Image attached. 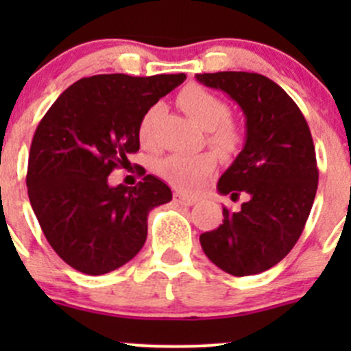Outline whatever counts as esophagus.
<instances>
[{
	"mask_svg": "<svg viewBox=\"0 0 351 351\" xmlns=\"http://www.w3.org/2000/svg\"><path fill=\"white\" fill-rule=\"evenodd\" d=\"M175 200L178 202L180 205H185V207H189V205H193L197 202L195 197H190V195H185V193L182 192H176L175 193Z\"/></svg>",
	"mask_w": 351,
	"mask_h": 351,
	"instance_id": "esophagus-1",
	"label": "esophagus"
}]
</instances>
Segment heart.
<instances>
[{"mask_svg":"<svg viewBox=\"0 0 351 351\" xmlns=\"http://www.w3.org/2000/svg\"><path fill=\"white\" fill-rule=\"evenodd\" d=\"M178 105L202 129L207 130L205 139L215 151L232 154L241 147L244 139L241 127L229 119L231 108L221 97L198 84H190L178 93ZM161 105H153L141 117L137 137L144 147H153L154 125L161 115ZM215 165L217 161L212 153L171 154L159 159L156 169L175 189L193 193L207 183L214 173Z\"/></svg>","mask_w":351,"mask_h":351,"instance_id":"heart-1","label":"heart"}]
</instances>
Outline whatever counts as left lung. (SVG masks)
Segmentation results:
<instances>
[{
	"mask_svg": "<svg viewBox=\"0 0 351 351\" xmlns=\"http://www.w3.org/2000/svg\"><path fill=\"white\" fill-rule=\"evenodd\" d=\"M208 88L228 93L246 117V143L217 183L238 212L204 232L200 244L221 270L246 277L275 267L299 241L317 190L319 169L313 136L295 101L263 74L244 71L197 74Z\"/></svg>",
	"mask_w": 351,
	"mask_h": 351,
	"instance_id": "1",
	"label": "left lung"
}]
</instances>
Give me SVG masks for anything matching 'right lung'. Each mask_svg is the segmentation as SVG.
Here are the masks:
<instances>
[{"label":"right lung","mask_w":351,"mask_h":351,"mask_svg":"<svg viewBox=\"0 0 351 351\" xmlns=\"http://www.w3.org/2000/svg\"><path fill=\"white\" fill-rule=\"evenodd\" d=\"M185 74H98L52 104L28 154L27 189L52 250L74 270L104 275L132 260L147 238V214L171 200L153 175L110 186L108 175L139 151L137 125Z\"/></svg>","instance_id":"obj_1"}]
</instances>
